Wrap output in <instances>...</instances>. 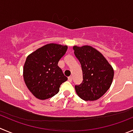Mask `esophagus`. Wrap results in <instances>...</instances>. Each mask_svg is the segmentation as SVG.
Returning a JSON list of instances; mask_svg holds the SVG:
<instances>
[{
	"mask_svg": "<svg viewBox=\"0 0 133 133\" xmlns=\"http://www.w3.org/2000/svg\"><path fill=\"white\" fill-rule=\"evenodd\" d=\"M68 79H69V82H71L72 80V76H69V78H68Z\"/></svg>",
	"mask_w": 133,
	"mask_h": 133,
	"instance_id": "esophagus-1",
	"label": "esophagus"
}]
</instances>
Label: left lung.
Segmentation results:
<instances>
[{
  "instance_id": "obj_1",
  "label": "left lung",
  "mask_w": 133,
  "mask_h": 133,
  "mask_svg": "<svg viewBox=\"0 0 133 133\" xmlns=\"http://www.w3.org/2000/svg\"><path fill=\"white\" fill-rule=\"evenodd\" d=\"M74 54L82 66L83 81L76 85L78 95L83 101H96L109 89L114 70L104 57L89 45L74 46Z\"/></svg>"
}]
</instances>
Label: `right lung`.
I'll return each mask as SVG.
<instances>
[{"label": "right lung", "instance_id": "add662e5", "mask_svg": "<svg viewBox=\"0 0 133 133\" xmlns=\"http://www.w3.org/2000/svg\"><path fill=\"white\" fill-rule=\"evenodd\" d=\"M67 49L66 45L47 44L26 57L24 80L28 89L38 99L45 100L57 94L61 85L68 79L58 66Z\"/></svg>", "mask_w": 133, "mask_h": 133}]
</instances>
